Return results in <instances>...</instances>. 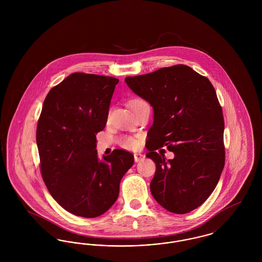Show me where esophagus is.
Segmentation results:
<instances>
[{
    "label": "esophagus",
    "mask_w": 262,
    "mask_h": 262,
    "mask_svg": "<svg viewBox=\"0 0 262 262\" xmlns=\"http://www.w3.org/2000/svg\"><path fill=\"white\" fill-rule=\"evenodd\" d=\"M134 157H135V161H136V162H139V161H142V160L145 159V156L142 155V154H139V153L135 154Z\"/></svg>",
    "instance_id": "esophagus-1"
}]
</instances>
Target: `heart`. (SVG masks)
Here are the masks:
<instances>
[{
	"label": "heart",
	"mask_w": 262,
	"mask_h": 262,
	"mask_svg": "<svg viewBox=\"0 0 262 262\" xmlns=\"http://www.w3.org/2000/svg\"><path fill=\"white\" fill-rule=\"evenodd\" d=\"M143 103H145L143 100L140 99V98H135V99L128 101L127 105H128L129 109L132 111H134L137 107H138L141 104H143ZM119 143L124 148L134 149V148L137 147V145H138V139H137V137L125 136V137H122L119 139Z\"/></svg>",
	"instance_id": "b5f03b06"
}]
</instances>
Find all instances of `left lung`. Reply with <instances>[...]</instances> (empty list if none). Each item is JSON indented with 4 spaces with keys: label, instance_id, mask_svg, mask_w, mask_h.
I'll return each instance as SVG.
<instances>
[{
    "label": "left lung",
    "instance_id": "8db88e82",
    "mask_svg": "<svg viewBox=\"0 0 262 262\" xmlns=\"http://www.w3.org/2000/svg\"><path fill=\"white\" fill-rule=\"evenodd\" d=\"M125 81L154 110L146 145L156 165L153 198L176 214L194 210L211 194L225 165L224 117L210 80L176 64ZM161 147L174 159L166 162L157 152Z\"/></svg>",
    "mask_w": 262,
    "mask_h": 262
}]
</instances>
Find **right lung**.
<instances>
[{"mask_svg":"<svg viewBox=\"0 0 262 262\" xmlns=\"http://www.w3.org/2000/svg\"><path fill=\"white\" fill-rule=\"evenodd\" d=\"M118 82L112 76L75 73L52 88L43 103L36 129L41 176L53 199L76 216L95 218L107 211L135 161L123 149L99 161L95 149Z\"/></svg>","mask_w":262,"mask_h":262,"instance_id":"1","label":"right lung"}]
</instances>
